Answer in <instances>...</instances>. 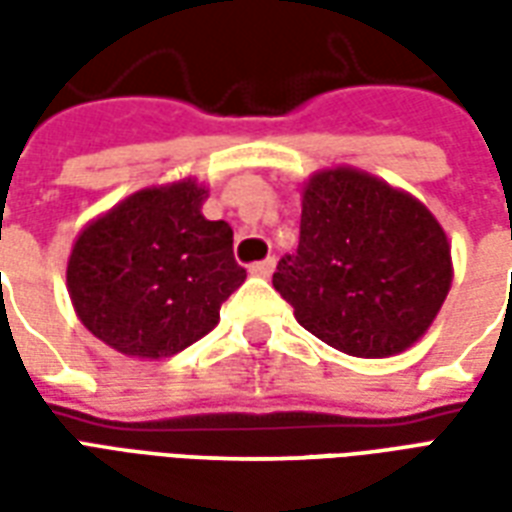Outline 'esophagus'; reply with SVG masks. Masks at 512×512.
<instances>
[{"label": "esophagus", "instance_id": "esophagus-1", "mask_svg": "<svg viewBox=\"0 0 512 512\" xmlns=\"http://www.w3.org/2000/svg\"><path fill=\"white\" fill-rule=\"evenodd\" d=\"M274 266H277V260H274V257H266V260H260V263H252V266H249V274H252V277H271V274H274Z\"/></svg>", "mask_w": 512, "mask_h": 512}]
</instances>
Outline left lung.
Segmentation results:
<instances>
[{"label":"left lung","instance_id":"1","mask_svg":"<svg viewBox=\"0 0 512 512\" xmlns=\"http://www.w3.org/2000/svg\"><path fill=\"white\" fill-rule=\"evenodd\" d=\"M450 285V241L408 191L354 167L304 183L299 249L279 260L274 288L318 340L362 359L400 354L428 332Z\"/></svg>","mask_w":512,"mask_h":512}]
</instances>
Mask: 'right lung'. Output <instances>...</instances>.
Wrapping results in <instances>:
<instances>
[{
    "label": "right lung",
    "mask_w": 512,
    "mask_h": 512,
    "mask_svg": "<svg viewBox=\"0 0 512 512\" xmlns=\"http://www.w3.org/2000/svg\"><path fill=\"white\" fill-rule=\"evenodd\" d=\"M208 189L194 178L150 186L84 227L68 257V293L79 321L126 356L164 359L219 323L246 271L233 230L208 222Z\"/></svg>",
    "instance_id": "add662e5"
}]
</instances>
